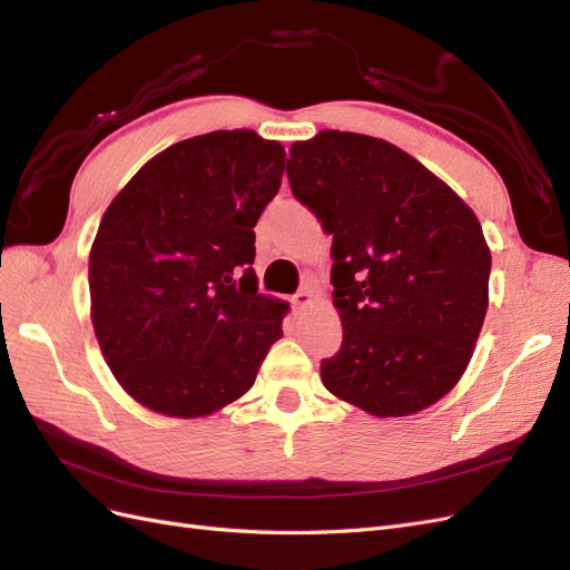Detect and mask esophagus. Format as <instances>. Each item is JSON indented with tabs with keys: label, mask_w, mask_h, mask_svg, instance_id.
<instances>
[{
	"label": "esophagus",
	"mask_w": 570,
	"mask_h": 570,
	"mask_svg": "<svg viewBox=\"0 0 570 570\" xmlns=\"http://www.w3.org/2000/svg\"><path fill=\"white\" fill-rule=\"evenodd\" d=\"M312 302H314V295L308 289H299L295 297H292V306L295 308H299V312H304V308H308L312 306Z\"/></svg>",
	"instance_id": "obj_1"
}]
</instances>
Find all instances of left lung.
<instances>
[{
  "instance_id": "8db88e82",
  "label": "left lung",
  "mask_w": 570,
  "mask_h": 570,
  "mask_svg": "<svg viewBox=\"0 0 570 570\" xmlns=\"http://www.w3.org/2000/svg\"><path fill=\"white\" fill-rule=\"evenodd\" d=\"M289 187L333 235L342 347L321 381L371 416H411L450 392L490 302L473 209L381 137L321 130L289 147Z\"/></svg>"
}]
</instances>
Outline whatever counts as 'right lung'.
Returning a JSON list of instances; mask_svg holds the SVG:
<instances>
[{"label": "right lung", "instance_id": "obj_1", "mask_svg": "<svg viewBox=\"0 0 570 570\" xmlns=\"http://www.w3.org/2000/svg\"><path fill=\"white\" fill-rule=\"evenodd\" d=\"M283 170L281 142L214 130L157 154L109 204L90 249V316L135 402L199 419L254 385L287 314L258 295L252 268Z\"/></svg>", "mask_w": 570, "mask_h": 570}]
</instances>
